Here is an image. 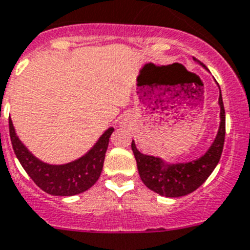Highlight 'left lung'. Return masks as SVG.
<instances>
[{"label":"left lung","instance_id":"8db88e82","mask_svg":"<svg viewBox=\"0 0 250 250\" xmlns=\"http://www.w3.org/2000/svg\"><path fill=\"white\" fill-rule=\"evenodd\" d=\"M219 105V131L212 145L206 151V154L202 155L200 159L188 163L167 164L160 157L140 152L136 147L135 141H132L131 147L137 161L138 174L148 189L159 193L160 196L182 197L194 192L198 187L206 182L216 165L219 164L224 148V141H225V109L222 103L221 90H220Z\"/></svg>","mask_w":250,"mask_h":250}]
</instances>
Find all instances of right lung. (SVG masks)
I'll return each instance as SVG.
<instances>
[{"label":"right lung","instance_id":"obj_1","mask_svg":"<svg viewBox=\"0 0 250 250\" xmlns=\"http://www.w3.org/2000/svg\"><path fill=\"white\" fill-rule=\"evenodd\" d=\"M10 137L15 155L24 170L42 190L52 196H75L83 193L98 182L103 170L109 138L114 128L109 127L93 147L77 160L62 165L43 163L31 154L15 132L12 121H8Z\"/></svg>","mask_w":250,"mask_h":250}]
</instances>
